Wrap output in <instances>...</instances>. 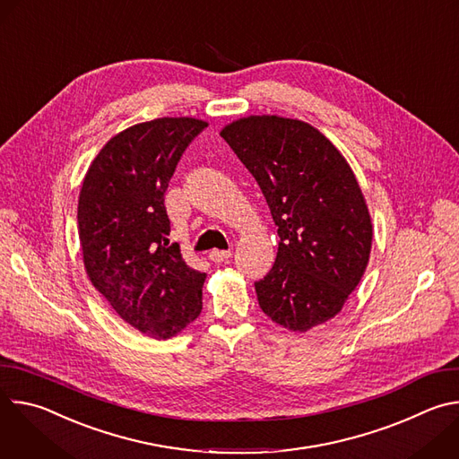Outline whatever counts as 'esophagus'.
<instances>
[{
  "label": "esophagus",
  "mask_w": 459,
  "mask_h": 459,
  "mask_svg": "<svg viewBox=\"0 0 459 459\" xmlns=\"http://www.w3.org/2000/svg\"><path fill=\"white\" fill-rule=\"evenodd\" d=\"M230 255H232L230 250H218V248H214V250L209 252V257H211L212 261H216V264H221V261L229 259Z\"/></svg>",
  "instance_id": "34e87169"
}]
</instances>
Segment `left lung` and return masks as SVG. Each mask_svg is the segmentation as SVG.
Masks as SVG:
<instances>
[{
	"mask_svg": "<svg viewBox=\"0 0 459 459\" xmlns=\"http://www.w3.org/2000/svg\"><path fill=\"white\" fill-rule=\"evenodd\" d=\"M220 134L278 225L274 267L254 283L261 310L290 333L333 319L361 281L372 247L370 212L351 165L301 119L247 116Z\"/></svg>",
	"mask_w": 459,
	"mask_h": 459,
	"instance_id": "left-lung-1",
	"label": "left lung"
}]
</instances>
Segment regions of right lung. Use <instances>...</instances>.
I'll list each match as a JSON object with an SVG mask.
<instances>
[{"instance_id":"right-lung-1","label":"right lung","mask_w":459,"mask_h":459,"mask_svg":"<svg viewBox=\"0 0 459 459\" xmlns=\"http://www.w3.org/2000/svg\"><path fill=\"white\" fill-rule=\"evenodd\" d=\"M209 123L158 117L112 136L80 190L83 265L117 316L154 340L178 336L202 312L207 274L169 245L165 190L186 145Z\"/></svg>"}]
</instances>
